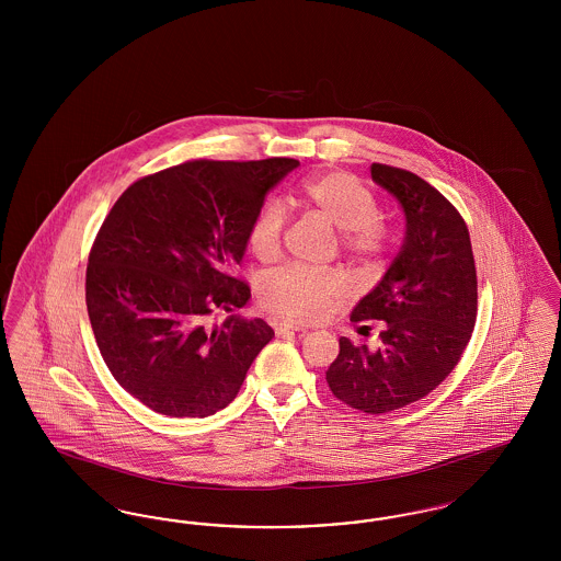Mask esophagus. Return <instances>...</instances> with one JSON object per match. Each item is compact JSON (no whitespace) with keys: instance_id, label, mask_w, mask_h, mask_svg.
I'll list each match as a JSON object with an SVG mask.
<instances>
[{"instance_id":"obj_1","label":"esophagus","mask_w":561,"mask_h":561,"mask_svg":"<svg viewBox=\"0 0 561 561\" xmlns=\"http://www.w3.org/2000/svg\"><path fill=\"white\" fill-rule=\"evenodd\" d=\"M300 330H305V328H300V325H294V323H286V321H279V323H275V332H277V334H286V332H300Z\"/></svg>"}]
</instances>
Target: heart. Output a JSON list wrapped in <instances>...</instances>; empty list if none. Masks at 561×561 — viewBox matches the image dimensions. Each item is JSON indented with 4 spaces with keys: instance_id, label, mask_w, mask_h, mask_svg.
<instances>
[{
    "instance_id": "heart-1",
    "label": "heart",
    "mask_w": 561,
    "mask_h": 561,
    "mask_svg": "<svg viewBox=\"0 0 561 561\" xmlns=\"http://www.w3.org/2000/svg\"><path fill=\"white\" fill-rule=\"evenodd\" d=\"M305 202L339 229L341 248L353 256H376L382 250L385 231L378 222V206L373 193L343 172H328L311 179L302 188ZM286 213L279 202H267L254 214L245 243L259 261H273L279 254ZM347 293V279L339 268L286 265L267 273L259 286V298L268 313L311 323L330 313L334 302Z\"/></svg>"
}]
</instances>
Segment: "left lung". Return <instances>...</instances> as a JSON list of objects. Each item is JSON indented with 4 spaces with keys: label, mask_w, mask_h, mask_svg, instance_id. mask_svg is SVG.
I'll list each match as a JSON object with an SVG mask.
<instances>
[{
    "label": "left lung",
    "mask_w": 561,
    "mask_h": 561,
    "mask_svg": "<svg viewBox=\"0 0 561 561\" xmlns=\"http://www.w3.org/2000/svg\"><path fill=\"white\" fill-rule=\"evenodd\" d=\"M405 216V236L382 279L351 321L382 320L378 348L339 341L325 380L334 398L368 414L428 396L462 357L478 318V273L469 229L453 204L421 176L373 163ZM368 328V325H364Z\"/></svg>",
    "instance_id": "obj_1"
}]
</instances>
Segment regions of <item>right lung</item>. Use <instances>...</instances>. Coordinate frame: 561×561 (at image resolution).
Returning a JSON list of instances; mask_svg holds the SVG:
<instances>
[{"label":"right lung","mask_w":561,"mask_h":561,"mask_svg":"<svg viewBox=\"0 0 561 561\" xmlns=\"http://www.w3.org/2000/svg\"><path fill=\"white\" fill-rule=\"evenodd\" d=\"M298 161H185L122 193L92 243L85 307L113 378L174 419H204L236 400L248 368L273 339L240 309L250 288L231 275L245 231Z\"/></svg>","instance_id":"obj_1"}]
</instances>
